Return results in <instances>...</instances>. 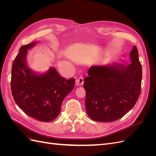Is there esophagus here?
Instances as JSON below:
<instances>
[{
    "mask_svg": "<svg viewBox=\"0 0 156 156\" xmlns=\"http://www.w3.org/2000/svg\"><path fill=\"white\" fill-rule=\"evenodd\" d=\"M76 84L77 86H82L84 83V80H83V77H79L77 80H76Z\"/></svg>",
    "mask_w": 156,
    "mask_h": 156,
    "instance_id": "esophagus-1",
    "label": "esophagus"
}]
</instances>
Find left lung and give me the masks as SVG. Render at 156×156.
<instances>
[{"instance_id":"1","label":"left lung","mask_w":156,"mask_h":156,"mask_svg":"<svg viewBox=\"0 0 156 156\" xmlns=\"http://www.w3.org/2000/svg\"><path fill=\"white\" fill-rule=\"evenodd\" d=\"M131 64L92 66L83 84L88 116L101 122L115 121L134 107L141 90L142 66L135 46L130 52Z\"/></svg>"}]
</instances>
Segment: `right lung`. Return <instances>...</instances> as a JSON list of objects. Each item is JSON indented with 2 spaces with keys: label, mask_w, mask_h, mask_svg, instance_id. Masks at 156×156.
Wrapping results in <instances>:
<instances>
[{
  "label": "right lung",
  "mask_w": 156,
  "mask_h": 156,
  "mask_svg": "<svg viewBox=\"0 0 156 156\" xmlns=\"http://www.w3.org/2000/svg\"><path fill=\"white\" fill-rule=\"evenodd\" d=\"M37 42L23 45L12 68L11 90L14 101L27 115L41 121H53L60 114L65 97L72 91L75 79L62 77L55 68L38 73L27 63L28 50Z\"/></svg>",
  "instance_id": "right-lung-1"
}]
</instances>
